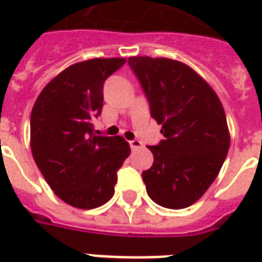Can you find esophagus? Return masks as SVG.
Wrapping results in <instances>:
<instances>
[{"label": "esophagus", "instance_id": "obj_1", "mask_svg": "<svg viewBox=\"0 0 262 262\" xmlns=\"http://www.w3.org/2000/svg\"><path fill=\"white\" fill-rule=\"evenodd\" d=\"M129 144H130L132 150H137V148L143 147V143L140 142V140H130V142H129Z\"/></svg>", "mask_w": 262, "mask_h": 262}]
</instances>
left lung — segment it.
Masks as SVG:
<instances>
[{"mask_svg": "<svg viewBox=\"0 0 262 262\" xmlns=\"http://www.w3.org/2000/svg\"><path fill=\"white\" fill-rule=\"evenodd\" d=\"M127 63L142 84L164 140L150 146L153 165L143 171L148 196L168 209L191 206L216 180L230 147L223 105L189 66L135 56Z\"/></svg>", "mask_w": 262, "mask_h": 262, "instance_id": "8db88e82", "label": "left lung"}]
</instances>
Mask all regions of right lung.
Segmentation results:
<instances>
[{"instance_id":"1","label":"right lung","mask_w":262,"mask_h":262,"mask_svg":"<svg viewBox=\"0 0 262 262\" xmlns=\"http://www.w3.org/2000/svg\"><path fill=\"white\" fill-rule=\"evenodd\" d=\"M126 59H91L63 70L39 94L31 114V150L57 196L94 209L114 196L116 172L129 154L120 136H99L92 122L102 111L103 82Z\"/></svg>"}]
</instances>
